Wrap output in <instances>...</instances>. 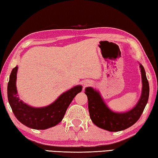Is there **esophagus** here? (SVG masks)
<instances>
[{
    "label": "esophagus",
    "instance_id": "34e87169",
    "mask_svg": "<svg viewBox=\"0 0 158 158\" xmlns=\"http://www.w3.org/2000/svg\"><path fill=\"white\" fill-rule=\"evenodd\" d=\"M91 84H92V82L90 81H85L83 84H84V86H87V85H89Z\"/></svg>",
    "mask_w": 158,
    "mask_h": 158
}]
</instances>
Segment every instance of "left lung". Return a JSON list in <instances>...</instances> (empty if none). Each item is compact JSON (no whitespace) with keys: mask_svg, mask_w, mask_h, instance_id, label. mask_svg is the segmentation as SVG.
<instances>
[{"mask_svg":"<svg viewBox=\"0 0 158 158\" xmlns=\"http://www.w3.org/2000/svg\"><path fill=\"white\" fill-rule=\"evenodd\" d=\"M139 68L142 80L141 94L137 105L129 111H113L106 105L99 91L91 87L85 88L90 117L96 126L109 132H118L131 127L139 119L149 97V84L145 69L141 64H139Z\"/></svg>","mask_w":158,"mask_h":158,"instance_id":"obj_1","label":"left lung"}]
</instances>
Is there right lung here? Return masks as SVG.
<instances>
[{
  "label": "right lung",
  "mask_w": 158,
  "mask_h": 158,
  "mask_svg": "<svg viewBox=\"0 0 158 158\" xmlns=\"http://www.w3.org/2000/svg\"><path fill=\"white\" fill-rule=\"evenodd\" d=\"M18 66L11 72L7 85V98L15 117L21 123L32 129L46 130L58 125L77 94L82 90V85H77L62 93L49 105L33 107L19 98L16 81Z\"/></svg>",
  "instance_id": "1"
}]
</instances>
